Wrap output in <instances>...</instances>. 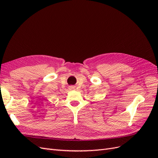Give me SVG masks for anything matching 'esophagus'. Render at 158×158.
<instances>
[{
  "instance_id": "obj_1",
  "label": "esophagus",
  "mask_w": 158,
  "mask_h": 158,
  "mask_svg": "<svg viewBox=\"0 0 158 158\" xmlns=\"http://www.w3.org/2000/svg\"><path fill=\"white\" fill-rule=\"evenodd\" d=\"M73 88H74V87H73V86H70V89H73Z\"/></svg>"
}]
</instances>
